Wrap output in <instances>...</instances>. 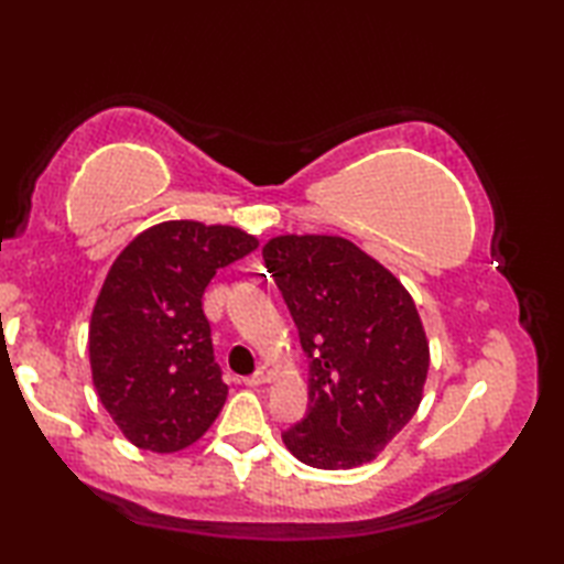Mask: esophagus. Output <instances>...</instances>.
<instances>
[{"instance_id": "obj_1", "label": "esophagus", "mask_w": 564, "mask_h": 564, "mask_svg": "<svg viewBox=\"0 0 564 564\" xmlns=\"http://www.w3.org/2000/svg\"><path fill=\"white\" fill-rule=\"evenodd\" d=\"M271 376H273V370L269 368V366H261L254 376H249V378H245V386H249V388H259V386H267V382H271Z\"/></svg>"}]
</instances>
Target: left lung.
Instances as JSON below:
<instances>
[{
  "label": "left lung",
  "instance_id": "obj_1",
  "mask_svg": "<svg viewBox=\"0 0 564 564\" xmlns=\"http://www.w3.org/2000/svg\"><path fill=\"white\" fill-rule=\"evenodd\" d=\"M263 261L310 358V410L285 448L319 470L376 460L424 398L429 339L410 291L337 235L271 237Z\"/></svg>",
  "mask_w": 564,
  "mask_h": 564
}]
</instances>
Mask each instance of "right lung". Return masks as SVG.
<instances>
[{"mask_svg":"<svg viewBox=\"0 0 564 564\" xmlns=\"http://www.w3.org/2000/svg\"><path fill=\"white\" fill-rule=\"evenodd\" d=\"M259 239L232 225L166 220L116 257L89 322L91 380L133 446L176 453L196 443L227 400L203 293Z\"/></svg>","mask_w":564,"mask_h":564,"instance_id":"obj_1","label":"right lung"}]
</instances>
